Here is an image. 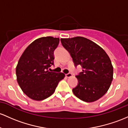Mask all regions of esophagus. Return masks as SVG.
<instances>
[{
  "instance_id": "1",
  "label": "esophagus",
  "mask_w": 128,
  "mask_h": 128,
  "mask_svg": "<svg viewBox=\"0 0 128 128\" xmlns=\"http://www.w3.org/2000/svg\"><path fill=\"white\" fill-rule=\"evenodd\" d=\"M72 76V74H71V73H68V74H66V76L67 77V78H69V77H70Z\"/></svg>"
}]
</instances>
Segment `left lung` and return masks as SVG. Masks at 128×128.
I'll list each match as a JSON object with an SVG mask.
<instances>
[{
    "label": "left lung",
    "mask_w": 128,
    "mask_h": 128,
    "mask_svg": "<svg viewBox=\"0 0 128 128\" xmlns=\"http://www.w3.org/2000/svg\"><path fill=\"white\" fill-rule=\"evenodd\" d=\"M63 47L70 54L76 67L82 72L76 76L78 84L74 95L86 102H94L103 96L113 80V66L107 53L98 45L86 38H61Z\"/></svg>",
    "instance_id": "1"
}]
</instances>
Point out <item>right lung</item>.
<instances>
[{
  "mask_svg": "<svg viewBox=\"0 0 128 128\" xmlns=\"http://www.w3.org/2000/svg\"><path fill=\"white\" fill-rule=\"evenodd\" d=\"M59 42L57 38H40L31 43L19 58L16 68L17 81L31 99L40 101L51 96L65 76L63 73L48 70L54 64V51Z\"/></svg>",
  "mask_w": 128,
  "mask_h": 128,
  "instance_id": "right-lung-1",
  "label": "right lung"
}]
</instances>
